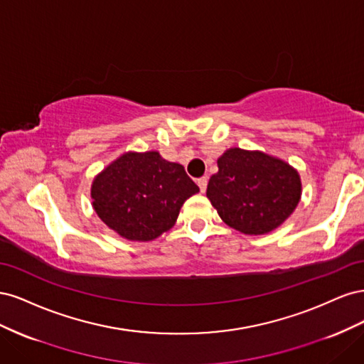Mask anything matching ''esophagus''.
I'll return each instance as SVG.
<instances>
[{"label": "esophagus", "instance_id": "esophagus-1", "mask_svg": "<svg viewBox=\"0 0 364 364\" xmlns=\"http://www.w3.org/2000/svg\"><path fill=\"white\" fill-rule=\"evenodd\" d=\"M197 185H199V188L202 193L206 191V186H208V178L206 176H203V178H200L199 181H197Z\"/></svg>", "mask_w": 364, "mask_h": 364}]
</instances>
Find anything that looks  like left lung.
<instances>
[{
  "instance_id": "8db88e82",
  "label": "left lung",
  "mask_w": 364,
  "mask_h": 364,
  "mask_svg": "<svg viewBox=\"0 0 364 364\" xmlns=\"http://www.w3.org/2000/svg\"><path fill=\"white\" fill-rule=\"evenodd\" d=\"M206 196L223 222L247 235L267 234L290 217L301 199L299 174L261 151L230 149L217 161Z\"/></svg>"
}]
</instances>
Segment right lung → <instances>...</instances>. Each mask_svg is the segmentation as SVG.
I'll return each mask as SVG.
<instances>
[{
	"label": "right lung",
	"instance_id": "right-lung-1",
	"mask_svg": "<svg viewBox=\"0 0 364 364\" xmlns=\"http://www.w3.org/2000/svg\"><path fill=\"white\" fill-rule=\"evenodd\" d=\"M197 186L181 164L158 151L126 153L97 176L91 188L92 206L118 235L150 241L168 230L181 206Z\"/></svg>",
	"mask_w": 364,
	"mask_h": 364
}]
</instances>
